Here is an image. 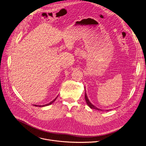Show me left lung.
<instances>
[{
	"label": "left lung",
	"instance_id": "1",
	"mask_svg": "<svg viewBox=\"0 0 146 146\" xmlns=\"http://www.w3.org/2000/svg\"><path fill=\"white\" fill-rule=\"evenodd\" d=\"M85 100H86V102L87 104L88 105V106H89L90 108H92V109H94V110H96L102 111V109H100V108H98L97 107L94 106V105H93V104L90 102L89 100L88 99V96H87V95H86V92H85Z\"/></svg>",
	"mask_w": 146,
	"mask_h": 146
}]
</instances>
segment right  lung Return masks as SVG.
Returning <instances> with one entry per match:
<instances>
[{"mask_svg":"<svg viewBox=\"0 0 146 146\" xmlns=\"http://www.w3.org/2000/svg\"><path fill=\"white\" fill-rule=\"evenodd\" d=\"M57 98H56V99H54L52 102H51L50 103H49L48 104H45V105H42V106H39V107H44V106H48V105H50V104H52V103H53V102L56 100ZM34 106H36V107H37V106H38V105H35V104H34Z\"/></svg>","mask_w":146,"mask_h":146,"instance_id":"right-lung-1","label":"right lung"}]
</instances>
